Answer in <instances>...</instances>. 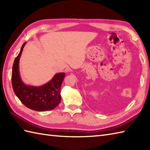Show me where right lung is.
Returning <instances> with one entry per match:
<instances>
[{"mask_svg": "<svg viewBox=\"0 0 150 150\" xmlns=\"http://www.w3.org/2000/svg\"><path fill=\"white\" fill-rule=\"evenodd\" d=\"M26 43L24 42L22 46L20 53L15 58L13 64V90L21 103L30 109L38 111L52 110L58 106L61 99L60 86L65 77V73H57L52 80L42 86L36 87L25 84L20 77L18 64Z\"/></svg>", "mask_w": 150, "mask_h": 150, "instance_id": "right-lung-1", "label": "right lung"}]
</instances>
